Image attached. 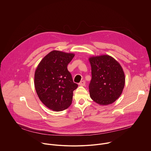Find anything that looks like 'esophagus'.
Here are the masks:
<instances>
[{
    "label": "esophagus",
    "mask_w": 151,
    "mask_h": 151,
    "mask_svg": "<svg viewBox=\"0 0 151 151\" xmlns=\"http://www.w3.org/2000/svg\"><path fill=\"white\" fill-rule=\"evenodd\" d=\"M85 84H86V81H85L84 80L81 81L79 83V85H80V86H84Z\"/></svg>",
    "instance_id": "1"
}]
</instances>
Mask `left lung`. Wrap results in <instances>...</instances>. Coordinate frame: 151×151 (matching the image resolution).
Returning <instances> with one entry per match:
<instances>
[{"label":"left lung","mask_w":151,"mask_h":151,"mask_svg":"<svg viewBox=\"0 0 151 151\" xmlns=\"http://www.w3.org/2000/svg\"><path fill=\"white\" fill-rule=\"evenodd\" d=\"M92 78L89 84L90 97L96 102L108 105L116 100L125 86V74L119 63L108 55L89 58Z\"/></svg>","instance_id":"obj_1"}]
</instances>
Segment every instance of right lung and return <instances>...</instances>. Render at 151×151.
Segmentation results:
<instances>
[{"label": "right lung", "mask_w": 151, "mask_h": 151, "mask_svg": "<svg viewBox=\"0 0 151 151\" xmlns=\"http://www.w3.org/2000/svg\"><path fill=\"white\" fill-rule=\"evenodd\" d=\"M74 54L54 50L39 64L35 74V86L40 101L49 109L60 111L71 104L73 91L78 85L67 70Z\"/></svg>", "instance_id": "right-lung-1"}]
</instances>
